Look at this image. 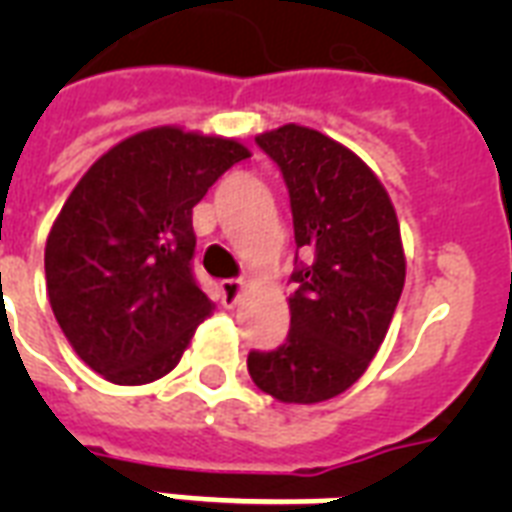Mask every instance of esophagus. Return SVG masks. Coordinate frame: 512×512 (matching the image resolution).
<instances>
[{"label": "esophagus", "mask_w": 512, "mask_h": 512, "mask_svg": "<svg viewBox=\"0 0 512 512\" xmlns=\"http://www.w3.org/2000/svg\"><path fill=\"white\" fill-rule=\"evenodd\" d=\"M244 289H247V281L225 279L223 284H220V297H223L225 308H233V305L239 303L241 295H244Z\"/></svg>", "instance_id": "obj_1"}]
</instances>
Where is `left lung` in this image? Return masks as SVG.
I'll use <instances>...</instances> for the list:
<instances>
[{"instance_id":"obj_1","label":"left lung","mask_w":512,"mask_h":512,"mask_svg":"<svg viewBox=\"0 0 512 512\" xmlns=\"http://www.w3.org/2000/svg\"><path fill=\"white\" fill-rule=\"evenodd\" d=\"M255 143L284 175L297 260L289 335L247 356L255 385L284 404L340 396L366 372L388 335L406 260L396 209L353 151L316 130L284 124Z\"/></svg>"}]
</instances>
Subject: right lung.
Listing matches in <instances>:
<instances>
[{
  "instance_id": "right-lung-1",
  "label": "right lung",
  "mask_w": 512,
  "mask_h": 512,
  "mask_svg": "<svg viewBox=\"0 0 512 512\" xmlns=\"http://www.w3.org/2000/svg\"><path fill=\"white\" fill-rule=\"evenodd\" d=\"M249 151L177 127L132 135L76 183L44 247L47 295L76 356L116 385L172 372L212 313L193 279V207Z\"/></svg>"
}]
</instances>
